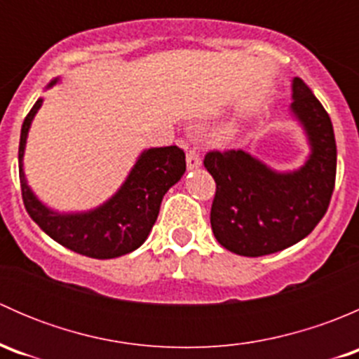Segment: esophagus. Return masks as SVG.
<instances>
[{
    "label": "esophagus",
    "instance_id": "esophagus-1",
    "mask_svg": "<svg viewBox=\"0 0 359 359\" xmlns=\"http://www.w3.org/2000/svg\"><path fill=\"white\" fill-rule=\"evenodd\" d=\"M186 161H187V168H189V170L198 168V166L201 165L200 153H198L194 147H189V149H187V154H186Z\"/></svg>",
    "mask_w": 359,
    "mask_h": 359
}]
</instances>
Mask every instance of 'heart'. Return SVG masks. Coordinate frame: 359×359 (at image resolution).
I'll use <instances>...</instances> for the list:
<instances>
[{
    "mask_svg": "<svg viewBox=\"0 0 359 359\" xmlns=\"http://www.w3.org/2000/svg\"><path fill=\"white\" fill-rule=\"evenodd\" d=\"M220 137H222V139H227V137H229V132H224Z\"/></svg>",
    "mask_w": 359,
    "mask_h": 359,
    "instance_id": "obj_1",
    "label": "heart"
}]
</instances>
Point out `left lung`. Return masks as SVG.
<instances>
[{
    "mask_svg": "<svg viewBox=\"0 0 359 359\" xmlns=\"http://www.w3.org/2000/svg\"><path fill=\"white\" fill-rule=\"evenodd\" d=\"M292 111L313 153L293 173H276L245 151H210L203 165L215 180L210 222L217 241L243 257L299 243L318 226L335 187L337 146L330 116L302 79H293Z\"/></svg>",
    "mask_w": 359,
    "mask_h": 359,
    "instance_id": "obj_1",
    "label": "left lung"
}]
</instances>
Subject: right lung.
<instances>
[{"mask_svg": "<svg viewBox=\"0 0 359 359\" xmlns=\"http://www.w3.org/2000/svg\"><path fill=\"white\" fill-rule=\"evenodd\" d=\"M41 102V99L36 100L25 116L19 144L20 189L31 219L57 243L92 259H114L137 250L156 222L165 193L186 172L184 151L177 146L147 149L133 166L121 189L109 201L92 212L60 215L36 200L24 177L25 139Z\"/></svg>", "mask_w": 359, "mask_h": 359, "instance_id": "1", "label": "right lung"}]
</instances>
